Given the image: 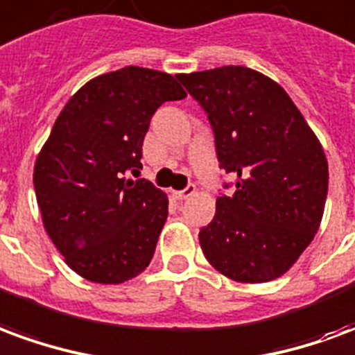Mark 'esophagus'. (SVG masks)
I'll return each mask as SVG.
<instances>
[{
  "mask_svg": "<svg viewBox=\"0 0 355 355\" xmlns=\"http://www.w3.org/2000/svg\"><path fill=\"white\" fill-rule=\"evenodd\" d=\"M193 193H196V186L190 184V186H186L184 190H180V192H175V196H177L178 200H188V198H192Z\"/></svg>",
  "mask_w": 355,
  "mask_h": 355,
  "instance_id": "1",
  "label": "esophagus"
}]
</instances>
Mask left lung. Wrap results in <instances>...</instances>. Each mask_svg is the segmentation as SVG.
I'll return each mask as SVG.
<instances>
[{
  "label": "left lung",
  "instance_id": "8db88e82",
  "mask_svg": "<svg viewBox=\"0 0 355 355\" xmlns=\"http://www.w3.org/2000/svg\"><path fill=\"white\" fill-rule=\"evenodd\" d=\"M213 125L218 162L236 180L200 230L209 264L239 283L272 282L320 230L329 165L285 89L245 66L178 73Z\"/></svg>",
  "mask_w": 355,
  "mask_h": 355
}]
</instances>
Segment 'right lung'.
Returning a JSON list of instances; mask_svg holds the SVG:
<instances>
[{"mask_svg":"<svg viewBox=\"0 0 355 355\" xmlns=\"http://www.w3.org/2000/svg\"><path fill=\"white\" fill-rule=\"evenodd\" d=\"M175 76L125 66L87 81L51 129L34 165L43 228L64 262L93 283L142 274L167 220V193L142 169V142L155 110L184 98Z\"/></svg>","mask_w":355,"mask_h":355,"instance_id":"1","label":"right lung"}]
</instances>
